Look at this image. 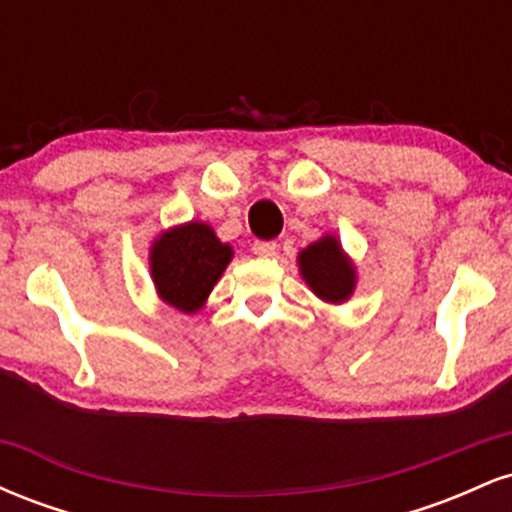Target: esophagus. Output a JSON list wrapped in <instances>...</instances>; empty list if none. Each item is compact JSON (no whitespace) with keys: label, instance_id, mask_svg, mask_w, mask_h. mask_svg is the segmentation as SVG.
Instances as JSON below:
<instances>
[{"label":"esophagus","instance_id":"34e87169","mask_svg":"<svg viewBox=\"0 0 512 512\" xmlns=\"http://www.w3.org/2000/svg\"><path fill=\"white\" fill-rule=\"evenodd\" d=\"M252 252H255L257 257H272L276 252V243L274 240H257V243L252 245Z\"/></svg>","mask_w":512,"mask_h":512}]
</instances>
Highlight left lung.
Returning a JSON list of instances; mask_svg holds the SVG:
<instances>
[{
    "label": "left lung",
    "instance_id": "left-lung-1",
    "mask_svg": "<svg viewBox=\"0 0 512 512\" xmlns=\"http://www.w3.org/2000/svg\"><path fill=\"white\" fill-rule=\"evenodd\" d=\"M296 262L303 281L320 301L342 305L354 296L358 281L356 264L346 255L342 240L334 233H325L308 248H303Z\"/></svg>",
    "mask_w": 512,
    "mask_h": 512
}]
</instances>
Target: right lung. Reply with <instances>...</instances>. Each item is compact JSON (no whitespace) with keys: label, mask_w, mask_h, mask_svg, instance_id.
I'll use <instances>...</instances> for the list:
<instances>
[{"label":"right lung","mask_w":512,"mask_h":512,"mask_svg":"<svg viewBox=\"0 0 512 512\" xmlns=\"http://www.w3.org/2000/svg\"><path fill=\"white\" fill-rule=\"evenodd\" d=\"M231 260L233 248L221 243L207 221H187L161 231L149 248L156 296L180 313H197Z\"/></svg>","instance_id":"1"}]
</instances>
